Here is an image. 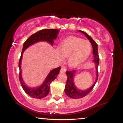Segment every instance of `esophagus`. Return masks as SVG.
<instances>
[{
  "mask_svg": "<svg viewBox=\"0 0 123 123\" xmlns=\"http://www.w3.org/2000/svg\"><path fill=\"white\" fill-rule=\"evenodd\" d=\"M66 71V69L64 67H61V70H60V72L61 73H65Z\"/></svg>",
  "mask_w": 123,
  "mask_h": 123,
  "instance_id": "esophagus-1",
  "label": "esophagus"
}]
</instances>
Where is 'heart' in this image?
<instances>
[{
    "label": "heart",
    "mask_w": 123,
    "mask_h": 123,
    "mask_svg": "<svg viewBox=\"0 0 123 123\" xmlns=\"http://www.w3.org/2000/svg\"><path fill=\"white\" fill-rule=\"evenodd\" d=\"M92 46L90 42L80 37H70L64 39L55 53L56 57L62 60L63 57H68V63L71 67L81 64L90 55Z\"/></svg>",
    "instance_id": "obj_1"
}]
</instances>
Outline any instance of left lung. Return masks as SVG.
I'll return each mask as SVG.
<instances>
[{"label":"left lung","mask_w":123,"mask_h":123,"mask_svg":"<svg viewBox=\"0 0 123 123\" xmlns=\"http://www.w3.org/2000/svg\"><path fill=\"white\" fill-rule=\"evenodd\" d=\"M80 32L83 33L86 37L88 38L90 42H91V45L92 46V54H93V60L95 62L96 69V75L97 79L96 80L93 86L90 87L86 90H81L78 89L75 86L74 83V80L73 78L75 74L76 70H67L66 71V75L67 76V80L66 84L65 86V89H64V92L66 94L71 98H81L84 96H86L90 91L92 90V89L94 87L96 83V82L98 77V67L99 65V58L98 55V46L97 44L96 43L95 41L93 40L91 37H89L88 34H87L86 32H83L82 31H79Z\"/></svg>","instance_id":"1"}]
</instances>
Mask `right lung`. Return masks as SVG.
Segmentation results:
<instances>
[{
    "label": "right lung",
    "mask_w": 123,
    "mask_h": 123,
    "mask_svg": "<svg viewBox=\"0 0 123 123\" xmlns=\"http://www.w3.org/2000/svg\"><path fill=\"white\" fill-rule=\"evenodd\" d=\"M58 33H59V30L56 29H43V30H40L32 34L24 43L23 50H22L21 56L19 62V79L24 90L25 91L27 94L33 98L40 99L45 97L48 95L49 92V87L51 82L54 81L56 78L57 76L59 74L61 67H59L51 70L47 77H46L45 81L43 82V83L40 86L36 88H29L25 84L21 76V61L23 52L31 44L39 41H46L49 42L52 45L54 43V39H56V38Z\"/></svg>",
    "instance_id": "add662e5"
}]
</instances>
